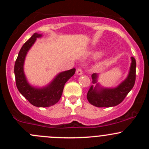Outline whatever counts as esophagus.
I'll use <instances>...</instances> for the list:
<instances>
[{"instance_id":"obj_1","label":"esophagus","mask_w":149,"mask_h":149,"mask_svg":"<svg viewBox=\"0 0 149 149\" xmlns=\"http://www.w3.org/2000/svg\"><path fill=\"white\" fill-rule=\"evenodd\" d=\"M83 73V70H82L81 68H79L76 70V74L77 75H81Z\"/></svg>"}]
</instances>
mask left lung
I'll return each mask as SVG.
<instances>
[{"label":"left lung","mask_w":149,"mask_h":149,"mask_svg":"<svg viewBox=\"0 0 149 149\" xmlns=\"http://www.w3.org/2000/svg\"><path fill=\"white\" fill-rule=\"evenodd\" d=\"M131 60L130 72L127 79L117 88H101L98 90L97 87L100 88L98 84L94 88H93V86H91L86 95L88 102L97 107H110L120 104L133 88L136 82V62L133 57H131ZM91 77L92 83H97V73H93Z\"/></svg>","instance_id":"obj_1"}]
</instances>
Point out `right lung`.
<instances>
[{"mask_svg":"<svg viewBox=\"0 0 149 149\" xmlns=\"http://www.w3.org/2000/svg\"><path fill=\"white\" fill-rule=\"evenodd\" d=\"M41 36V34L34 33L21 48L15 62L14 73L18 90L29 103L38 107H47L55 104L59 101L62 96L64 85L74 75L76 69L72 68L59 73L52 83L45 88H37L31 86L26 81L24 73V62L28 50L36 41V39Z\"/></svg>","mask_w":149,"mask_h":149,"instance_id":"add662e5","label":"right lung"}]
</instances>
